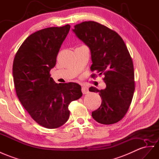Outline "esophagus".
<instances>
[{
    "instance_id": "esophagus-1",
    "label": "esophagus",
    "mask_w": 159,
    "mask_h": 159,
    "mask_svg": "<svg viewBox=\"0 0 159 159\" xmlns=\"http://www.w3.org/2000/svg\"><path fill=\"white\" fill-rule=\"evenodd\" d=\"M81 90H82V92L83 94H87L89 93V88L86 86H82V89H81Z\"/></svg>"
}]
</instances>
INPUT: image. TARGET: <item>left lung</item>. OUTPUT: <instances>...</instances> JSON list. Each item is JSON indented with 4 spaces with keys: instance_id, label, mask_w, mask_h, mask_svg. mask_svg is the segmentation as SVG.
Masks as SVG:
<instances>
[{
    "instance_id": "obj_1",
    "label": "left lung",
    "mask_w": 159,
    "mask_h": 159,
    "mask_svg": "<svg viewBox=\"0 0 159 159\" xmlns=\"http://www.w3.org/2000/svg\"><path fill=\"white\" fill-rule=\"evenodd\" d=\"M72 31L90 49L91 71L103 75L106 84L101 90L89 88V91L99 93L102 99L92 117L102 124L117 123L127 113L135 90L134 65L128 48L118 34L97 22L77 24Z\"/></svg>"
}]
</instances>
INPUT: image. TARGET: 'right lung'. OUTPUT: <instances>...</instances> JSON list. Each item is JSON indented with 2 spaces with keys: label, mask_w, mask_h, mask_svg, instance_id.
I'll return each mask as SVG.
<instances>
[{
  "label": "right lung",
  "mask_w": 159,
  "mask_h": 159,
  "mask_svg": "<svg viewBox=\"0 0 159 159\" xmlns=\"http://www.w3.org/2000/svg\"><path fill=\"white\" fill-rule=\"evenodd\" d=\"M70 28V25L52 27L32 34L13 61V80L20 102L34 121L48 129L66 123L70 116L68 105L83 95L79 84H57L50 75Z\"/></svg>",
  "instance_id": "add662e5"
}]
</instances>
